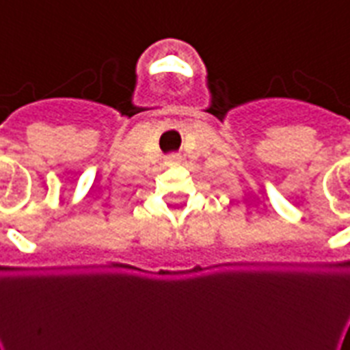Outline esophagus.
Masks as SVG:
<instances>
[{
    "mask_svg": "<svg viewBox=\"0 0 350 350\" xmlns=\"http://www.w3.org/2000/svg\"><path fill=\"white\" fill-rule=\"evenodd\" d=\"M179 159H181V157H179L178 153H171V155L167 157V160H169V162H178Z\"/></svg>",
    "mask_w": 350,
    "mask_h": 350,
    "instance_id": "1",
    "label": "esophagus"
}]
</instances>
